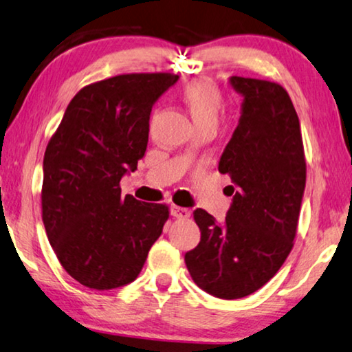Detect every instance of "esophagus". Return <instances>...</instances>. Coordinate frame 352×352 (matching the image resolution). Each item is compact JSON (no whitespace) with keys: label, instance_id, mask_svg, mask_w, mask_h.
<instances>
[{"label":"esophagus","instance_id":"1","mask_svg":"<svg viewBox=\"0 0 352 352\" xmlns=\"http://www.w3.org/2000/svg\"><path fill=\"white\" fill-rule=\"evenodd\" d=\"M171 216L176 217V219H188V217H190V211H188L187 208H181V206L173 205L171 206Z\"/></svg>","mask_w":352,"mask_h":352}]
</instances>
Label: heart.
I'll list each match as a JSON object with an SVG mask.
<instances>
[{
    "instance_id": "heart-1",
    "label": "heart",
    "mask_w": 352,
    "mask_h": 352,
    "mask_svg": "<svg viewBox=\"0 0 352 352\" xmlns=\"http://www.w3.org/2000/svg\"><path fill=\"white\" fill-rule=\"evenodd\" d=\"M181 96L197 125L217 120V114L222 108V91L211 79L198 78L190 80L181 89Z\"/></svg>"
}]
</instances>
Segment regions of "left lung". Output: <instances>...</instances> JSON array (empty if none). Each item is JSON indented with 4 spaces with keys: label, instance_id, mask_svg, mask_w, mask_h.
I'll list each match as a JSON object with an SVG mask.
<instances>
[{
    "label": "left lung",
    "instance_id": "8db88e82",
    "mask_svg": "<svg viewBox=\"0 0 352 352\" xmlns=\"http://www.w3.org/2000/svg\"><path fill=\"white\" fill-rule=\"evenodd\" d=\"M243 113L219 162L232 177L233 203L217 223L201 208L198 246L186 254L193 283L214 297L241 298L265 286L294 248L307 182L302 130L287 90L263 79L232 76Z\"/></svg>",
    "mask_w": 352,
    "mask_h": 352
}]
</instances>
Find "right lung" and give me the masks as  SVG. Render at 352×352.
Returning a JSON list of instances; mask_svg holds the SVG:
<instances>
[{"instance_id": "right-lung-1", "label": "right lung", "mask_w": 352, "mask_h": 352, "mask_svg": "<svg viewBox=\"0 0 352 352\" xmlns=\"http://www.w3.org/2000/svg\"><path fill=\"white\" fill-rule=\"evenodd\" d=\"M177 78L131 73L85 85L45 147L44 228L66 273L85 287L135 281L170 217L165 203L122 197L120 179L144 157L152 104Z\"/></svg>"}]
</instances>
